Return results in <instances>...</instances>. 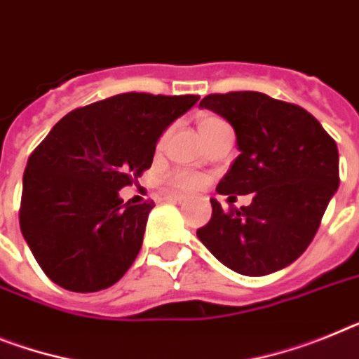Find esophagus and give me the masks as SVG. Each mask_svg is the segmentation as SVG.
I'll return each instance as SVG.
<instances>
[{
    "mask_svg": "<svg viewBox=\"0 0 359 359\" xmlns=\"http://www.w3.org/2000/svg\"><path fill=\"white\" fill-rule=\"evenodd\" d=\"M163 200L174 201V203H182V201H185V196H182V194H165Z\"/></svg>",
    "mask_w": 359,
    "mask_h": 359,
    "instance_id": "34e87169",
    "label": "esophagus"
}]
</instances>
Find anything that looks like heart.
I'll return each instance as SVG.
<instances>
[{
	"label": "heart",
	"instance_id": "1",
	"mask_svg": "<svg viewBox=\"0 0 359 359\" xmlns=\"http://www.w3.org/2000/svg\"><path fill=\"white\" fill-rule=\"evenodd\" d=\"M219 125H223V121L219 118H216V116L205 114L198 119V128H200L201 136H205V134L210 133L212 128L219 127ZM165 183L174 192H194L200 191L201 187L207 183V180H205L203 174L189 170V168H176V170H172V172L165 177Z\"/></svg>",
	"mask_w": 359,
	"mask_h": 359
}]
</instances>
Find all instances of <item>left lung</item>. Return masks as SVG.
<instances>
[{
    "instance_id": "left-lung-1",
    "label": "left lung",
    "mask_w": 359,
    "mask_h": 359,
    "mask_svg": "<svg viewBox=\"0 0 359 359\" xmlns=\"http://www.w3.org/2000/svg\"><path fill=\"white\" fill-rule=\"evenodd\" d=\"M200 107L232 125L240 149L217 194H252V201L223 210L212 198V217L196 234L238 274L285 269L311 245L338 191L336 142L311 112L262 92L209 94Z\"/></svg>"
}]
</instances>
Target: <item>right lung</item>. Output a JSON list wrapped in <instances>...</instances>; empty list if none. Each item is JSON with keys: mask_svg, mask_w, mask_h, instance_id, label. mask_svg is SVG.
<instances>
[{"mask_svg": "<svg viewBox=\"0 0 359 359\" xmlns=\"http://www.w3.org/2000/svg\"><path fill=\"white\" fill-rule=\"evenodd\" d=\"M198 100L125 92L69 112L34 149L20 226L54 283L97 292L123 278L154 201L123 203L119 191L150 168L159 136Z\"/></svg>", "mask_w": 359, "mask_h": 359, "instance_id": "add662e5", "label": "right lung"}]
</instances>
